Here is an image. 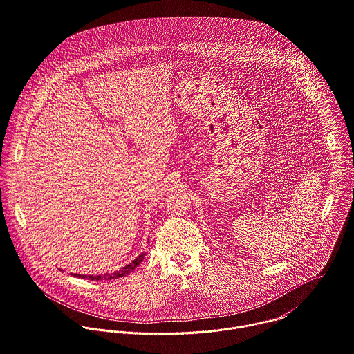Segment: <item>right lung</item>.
I'll return each instance as SVG.
<instances>
[{"label": "right lung", "mask_w": 354, "mask_h": 354, "mask_svg": "<svg viewBox=\"0 0 354 354\" xmlns=\"http://www.w3.org/2000/svg\"><path fill=\"white\" fill-rule=\"evenodd\" d=\"M144 259V252L142 254H140L137 258H134L130 263H127L126 266H123L120 270H117V272H114V273H104V274H97V276H95V274H74V273H70V274H73V276H77V277H81V279H89V280H115V279H119V277H123V276H126V274H129L130 272H133L138 265H140V262Z\"/></svg>", "instance_id": "1"}]
</instances>
